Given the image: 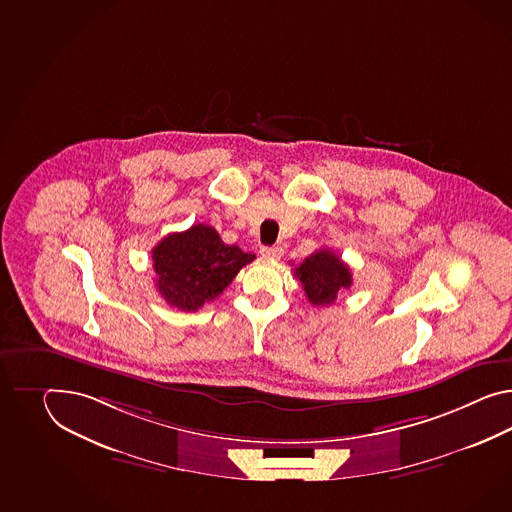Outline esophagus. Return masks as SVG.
I'll return each instance as SVG.
<instances>
[{"label": "esophagus", "mask_w": 512, "mask_h": 512, "mask_svg": "<svg viewBox=\"0 0 512 512\" xmlns=\"http://www.w3.org/2000/svg\"><path fill=\"white\" fill-rule=\"evenodd\" d=\"M261 255L264 259L277 261V259H281V257H283V248H279V246H274V248H262Z\"/></svg>", "instance_id": "esophagus-1"}]
</instances>
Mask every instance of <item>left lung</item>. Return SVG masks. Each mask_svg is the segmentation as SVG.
<instances>
[{"label":"left lung","mask_w":512,"mask_h":512,"mask_svg":"<svg viewBox=\"0 0 512 512\" xmlns=\"http://www.w3.org/2000/svg\"><path fill=\"white\" fill-rule=\"evenodd\" d=\"M296 275L303 285L307 300L316 307L331 305L338 292L351 287L353 279L348 264L331 250H318L309 255L296 268Z\"/></svg>","instance_id":"left-lung-1"}]
</instances>
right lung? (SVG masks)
<instances>
[{
  "instance_id": "right-lung-1",
  "label": "right lung",
  "mask_w": 512,
  "mask_h": 512,
  "mask_svg": "<svg viewBox=\"0 0 512 512\" xmlns=\"http://www.w3.org/2000/svg\"><path fill=\"white\" fill-rule=\"evenodd\" d=\"M155 287L166 303L194 312L218 298L255 255L229 246L211 225H192L164 237L153 250Z\"/></svg>"
}]
</instances>
